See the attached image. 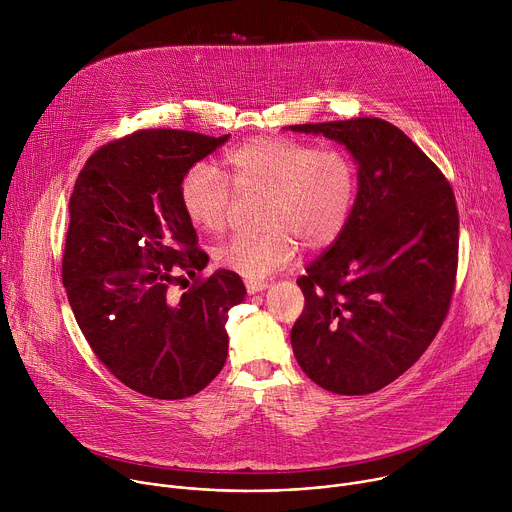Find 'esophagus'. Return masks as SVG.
<instances>
[{"mask_svg": "<svg viewBox=\"0 0 512 512\" xmlns=\"http://www.w3.org/2000/svg\"><path fill=\"white\" fill-rule=\"evenodd\" d=\"M245 287H247L249 294H261V291H265L269 285L265 281H247Z\"/></svg>", "mask_w": 512, "mask_h": 512, "instance_id": "esophagus-1", "label": "esophagus"}]
</instances>
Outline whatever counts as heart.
<instances>
[{"label": "heart", "mask_w": 512, "mask_h": 512, "mask_svg": "<svg viewBox=\"0 0 512 512\" xmlns=\"http://www.w3.org/2000/svg\"><path fill=\"white\" fill-rule=\"evenodd\" d=\"M225 177L237 194H265L255 235H233L214 261L249 281L285 265L302 243L322 251L342 235L354 204L356 170L338 150L285 139H251L225 158ZM208 164L192 166L180 180V206L194 229L221 233L233 206L231 188Z\"/></svg>", "instance_id": "b5f03b06"}]
</instances>
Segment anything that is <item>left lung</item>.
<instances>
[{
	"label": "left lung",
	"mask_w": 512,
	"mask_h": 512,
	"mask_svg": "<svg viewBox=\"0 0 512 512\" xmlns=\"http://www.w3.org/2000/svg\"><path fill=\"white\" fill-rule=\"evenodd\" d=\"M344 145L358 190L336 243L298 279L306 308L291 328L302 371L338 395L401 377L440 330L458 269L450 182L395 125L377 117L289 125Z\"/></svg>",
	"instance_id": "1"
}]
</instances>
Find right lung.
Returning <instances> with one entry per match:
<instances>
[{
	"instance_id": "right-lung-1",
	"label": "right lung",
	"mask_w": 512,
	"mask_h": 512,
	"mask_svg": "<svg viewBox=\"0 0 512 512\" xmlns=\"http://www.w3.org/2000/svg\"><path fill=\"white\" fill-rule=\"evenodd\" d=\"M231 135L145 129L103 145L72 190L62 283L93 352L129 389L154 399L202 391L225 367L229 310L247 289L229 269L172 298L208 255L180 206V180Z\"/></svg>"
}]
</instances>
